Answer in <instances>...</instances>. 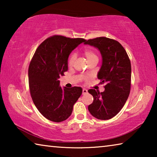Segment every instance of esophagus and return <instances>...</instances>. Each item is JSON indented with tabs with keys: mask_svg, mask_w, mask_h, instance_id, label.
Masks as SVG:
<instances>
[{
	"mask_svg": "<svg viewBox=\"0 0 157 157\" xmlns=\"http://www.w3.org/2000/svg\"><path fill=\"white\" fill-rule=\"evenodd\" d=\"M87 90L86 89H82V94L83 95H84V94H87Z\"/></svg>",
	"mask_w": 157,
	"mask_h": 157,
	"instance_id": "esophagus-1",
	"label": "esophagus"
}]
</instances>
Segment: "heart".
I'll return each instance as SVG.
<instances>
[{"label": "heart", "mask_w": 157, "mask_h": 157, "mask_svg": "<svg viewBox=\"0 0 157 157\" xmlns=\"http://www.w3.org/2000/svg\"><path fill=\"white\" fill-rule=\"evenodd\" d=\"M84 54L85 55V57H86V59H88L89 62L90 61H91L93 59H98V56L96 55V53L94 51V50L91 48H85L84 50ZM75 57H76V55L75 53H73V54H71L70 55V57L68 58V64L69 66H72L74 63V62H75ZM87 77H84L83 79H87Z\"/></svg>", "instance_id": "1"}]
</instances>
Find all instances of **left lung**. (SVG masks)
I'll use <instances>...</instances> for the list:
<instances>
[{
	"mask_svg": "<svg viewBox=\"0 0 157 157\" xmlns=\"http://www.w3.org/2000/svg\"><path fill=\"white\" fill-rule=\"evenodd\" d=\"M85 44L97 48L102 57V64L98 74L100 84H105V91L95 89L88 92L94 102L88 109L100 120H109L118 114L125 104L131 89V62L123 46L114 39L105 36L89 39Z\"/></svg>",
	"mask_w": 157,
	"mask_h": 157,
	"instance_id": "left-lung-1",
	"label": "left lung"
}]
</instances>
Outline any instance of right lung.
I'll use <instances>...</instances> for the list:
<instances>
[{"mask_svg": "<svg viewBox=\"0 0 157 157\" xmlns=\"http://www.w3.org/2000/svg\"><path fill=\"white\" fill-rule=\"evenodd\" d=\"M86 40L53 35L37 48L29 65L28 81L34 105L48 120L62 122L71 115L73 105L82 93L81 87L62 89L58 79L68 71V58Z\"/></svg>", "mask_w": 157, "mask_h": 157, "instance_id": "add662e5", "label": "right lung"}]
</instances>
